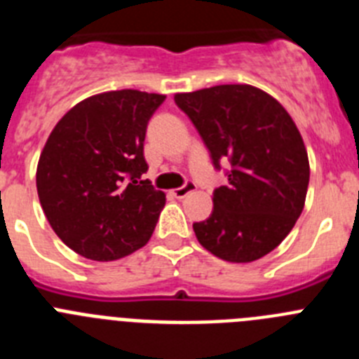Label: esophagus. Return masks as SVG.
Segmentation results:
<instances>
[{"mask_svg": "<svg viewBox=\"0 0 359 359\" xmlns=\"http://www.w3.org/2000/svg\"><path fill=\"white\" fill-rule=\"evenodd\" d=\"M194 190H196V183L190 182V180H189V182L183 183L182 187H177V189H174L172 194H174V198L182 199V198H185L187 194H190V192H194Z\"/></svg>", "mask_w": 359, "mask_h": 359, "instance_id": "obj_1", "label": "esophagus"}]
</instances>
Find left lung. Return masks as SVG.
<instances>
[{
	"label": "left lung",
	"mask_w": 359,
	"mask_h": 359,
	"mask_svg": "<svg viewBox=\"0 0 359 359\" xmlns=\"http://www.w3.org/2000/svg\"><path fill=\"white\" fill-rule=\"evenodd\" d=\"M174 102L198 129L215 170L230 165L210 217L192 224L196 237L228 262L261 259L304 210L309 160L297 126L273 97L248 84L177 93Z\"/></svg>",
	"instance_id": "left-lung-1"
}]
</instances>
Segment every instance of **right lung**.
Instances as JSON below:
<instances>
[{"instance_id":"add662e5","label":"right lung","mask_w":359,"mask_h":359,"mask_svg":"<svg viewBox=\"0 0 359 359\" xmlns=\"http://www.w3.org/2000/svg\"><path fill=\"white\" fill-rule=\"evenodd\" d=\"M165 95L120 90L86 98L41 152L37 194L59 239L91 261H116L151 239L165 194L144 180L149 120Z\"/></svg>"}]
</instances>
